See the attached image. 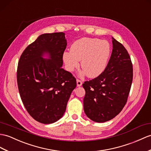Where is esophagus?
<instances>
[{
	"mask_svg": "<svg viewBox=\"0 0 151 151\" xmlns=\"http://www.w3.org/2000/svg\"><path fill=\"white\" fill-rule=\"evenodd\" d=\"M76 85H77V86H78V87L82 86V82L81 81V80L77 79V80H76Z\"/></svg>",
	"mask_w": 151,
	"mask_h": 151,
	"instance_id": "esophagus-1",
	"label": "esophagus"
}]
</instances>
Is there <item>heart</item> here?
Listing matches in <instances>:
<instances>
[{
  "label": "heart",
  "instance_id": "heart-1",
  "mask_svg": "<svg viewBox=\"0 0 151 151\" xmlns=\"http://www.w3.org/2000/svg\"><path fill=\"white\" fill-rule=\"evenodd\" d=\"M111 45L107 40L96 38L83 37L76 40L62 55L65 68L71 72L79 67L83 71L80 75H87L89 78L99 76L106 69L111 55Z\"/></svg>",
  "mask_w": 151,
  "mask_h": 151
}]
</instances>
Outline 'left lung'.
<instances>
[{
	"label": "left lung",
	"mask_w": 151,
	"mask_h": 151,
	"mask_svg": "<svg viewBox=\"0 0 151 151\" xmlns=\"http://www.w3.org/2000/svg\"><path fill=\"white\" fill-rule=\"evenodd\" d=\"M113 51L100 75L83 83V110L91 120L103 123L114 118L127 102L132 81V64L127 51L112 37Z\"/></svg>",
	"instance_id": "obj_1"
}]
</instances>
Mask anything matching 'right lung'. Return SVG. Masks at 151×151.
Returning a JSON list of instances; mask_svg holds the SVG:
<instances>
[{
	"instance_id": "1",
	"label": "right lung",
	"mask_w": 151,
	"mask_h": 151,
	"mask_svg": "<svg viewBox=\"0 0 151 151\" xmlns=\"http://www.w3.org/2000/svg\"><path fill=\"white\" fill-rule=\"evenodd\" d=\"M66 45L64 33H44L19 59L17 78L21 100L31 116L42 124H52L63 116L76 86L75 77L62 68Z\"/></svg>"
}]
</instances>
